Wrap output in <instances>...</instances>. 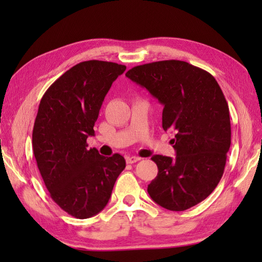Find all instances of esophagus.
Returning <instances> with one entry per match:
<instances>
[{
	"label": "esophagus",
	"mask_w": 262,
	"mask_h": 262,
	"mask_svg": "<svg viewBox=\"0 0 262 262\" xmlns=\"http://www.w3.org/2000/svg\"><path fill=\"white\" fill-rule=\"evenodd\" d=\"M140 159H141L140 157L130 156V157H127V158H126V162H127V164H134V163H136V162H139Z\"/></svg>",
	"instance_id": "obj_1"
}]
</instances>
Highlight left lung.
Instances as JSON below:
<instances>
[{
	"instance_id": "obj_1",
	"label": "left lung",
	"mask_w": 262,
	"mask_h": 262,
	"mask_svg": "<svg viewBox=\"0 0 262 262\" xmlns=\"http://www.w3.org/2000/svg\"><path fill=\"white\" fill-rule=\"evenodd\" d=\"M126 76L158 99L163 129L176 133V158L151 157L158 173L148 185L150 198L172 211L198 205L219 185L231 144L229 106L219 83L179 60L137 66Z\"/></svg>"
}]
</instances>
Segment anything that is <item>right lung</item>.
I'll return each instance as SVG.
<instances>
[{
  "instance_id": "obj_1",
  "label": "right lung",
  "mask_w": 262,
  "mask_h": 262,
  "mask_svg": "<svg viewBox=\"0 0 262 262\" xmlns=\"http://www.w3.org/2000/svg\"><path fill=\"white\" fill-rule=\"evenodd\" d=\"M125 70L114 62H81L57 78L39 104L32 133L38 168L53 201L79 220L104 209L126 167L121 155L101 156L86 144L106 94Z\"/></svg>"
}]
</instances>
